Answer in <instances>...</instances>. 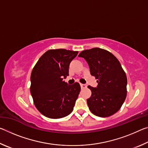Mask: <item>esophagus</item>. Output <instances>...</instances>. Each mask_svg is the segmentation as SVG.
Returning <instances> with one entry per match:
<instances>
[{
  "label": "esophagus",
  "instance_id": "1",
  "mask_svg": "<svg viewBox=\"0 0 148 148\" xmlns=\"http://www.w3.org/2000/svg\"><path fill=\"white\" fill-rule=\"evenodd\" d=\"M80 86H81L82 89H84V88H86V87H87V85L84 84H80Z\"/></svg>",
  "mask_w": 148,
  "mask_h": 148
}]
</instances>
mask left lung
Segmentation results:
<instances>
[{
  "label": "left lung",
  "instance_id": "8db88e82",
  "mask_svg": "<svg viewBox=\"0 0 148 148\" xmlns=\"http://www.w3.org/2000/svg\"><path fill=\"white\" fill-rule=\"evenodd\" d=\"M78 57L87 61L90 73L97 79V87L89 86L91 96L89 108L95 116L104 117L121 108L127 97L126 74L116 57L106 50L94 47L82 51Z\"/></svg>",
  "mask_w": 148,
  "mask_h": 148
}]
</instances>
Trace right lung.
Instances as JSON below:
<instances>
[{"label":"right lung","instance_id":"1","mask_svg":"<svg viewBox=\"0 0 148 148\" xmlns=\"http://www.w3.org/2000/svg\"><path fill=\"white\" fill-rule=\"evenodd\" d=\"M78 51L50 49L42 55L32 69L31 93L38 111L46 117L59 119L73 110L80 87L77 82L69 85V65Z\"/></svg>","mask_w":148,"mask_h":148}]
</instances>
